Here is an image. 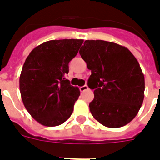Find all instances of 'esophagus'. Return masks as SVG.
I'll return each instance as SVG.
<instances>
[{"instance_id":"esophagus-1","label":"esophagus","mask_w":160,"mask_h":160,"mask_svg":"<svg viewBox=\"0 0 160 160\" xmlns=\"http://www.w3.org/2000/svg\"><path fill=\"white\" fill-rule=\"evenodd\" d=\"M87 90H89V87H88V85H83V86H80V91H81V92H83V91H87Z\"/></svg>"}]
</instances>
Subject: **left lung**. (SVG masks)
Here are the masks:
<instances>
[{
	"label": "left lung",
	"instance_id": "obj_1",
	"mask_svg": "<svg viewBox=\"0 0 160 160\" xmlns=\"http://www.w3.org/2000/svg\"><path fill=\"white\" fill-rule=\"evenodd\" d=\"M80 54L91 70L88 86L94 90L89 104L94 118L118 128L137 116L144 98V75L127 48L103 40H85Z\"/></svg>",
	"mask_w": 160,
	"mask_h": 160
}]
</instances>
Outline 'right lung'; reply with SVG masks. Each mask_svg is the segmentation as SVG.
Wrapping results in <instances>:
<instances>
[{"instance_id":"add662e5","label":"right lung","mask_w":160,"mask_h":160,"mask_svg":"<svg viewBox=\"0 0 160 160\" xmlns=\"http://www.w3.org/2000/svg\"><path fill=\"white\" fill-rule=\"evenodd\" d=\"M83 42L50 40L37 46L27 57L19 80L21 96L29 114L43 126H58L73 112L80 92L65 75Z\"/></svg>"}]
</instances>
